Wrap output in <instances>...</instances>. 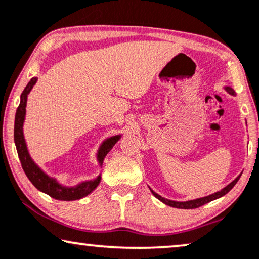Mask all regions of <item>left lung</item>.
Wrapping results in <instances>:
<instances>
[{
	"label": "left lung",
	"mask_w": 259,
	"mask_h": 259,
	"mask_svg": "<svg viewBox=\"0 0 259 259\" xmlns=\"http://www.w3.org/2000/svg\"><path fill=\"white\" fill-rule=\"evenodd\" d=\"M225 90H226L227 92H229L230 95H232V96L236 95V94H234L233 89L229 88V86H226ZM240 175H242V174H240ZM240 175H239V177H237L236 179H234V180H233L232 182H231V184L227 185L225 188H223L222 191L213 193V194L208 195V196H204V198L194 199V200H189V201H173V200L164 199L163 196L158 195L157 193H155L154 191H151V189H150V191H151V193H153V194H154L155 196H156V198H157L158 200H160V201H162V202H163V204L168 205V206H171V207H175V208H182V209L198 208V207H200V206H202V205L207 204V202H209V201H213V200H215V199H218V198H222V196L225 195L226 193H229V192L231 191V189L233 188V186L237 184L238 180H239Z\"/></svg>",
	"instance_id": "left-lung-1"
}]
</instances>
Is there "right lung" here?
Wrapping results in <instances>:
<instances>
[{
	"instance_id": "obj_1",
	"label": "right lung",
	"mask_w": 259,
	"mask_h": 259,
	"mask_svg": "<svg viewBox=\"0 0 259 259\" xmlns=\"http://www.w3.org/2000/svg\"><path fill=\"white\" fill-rule=\"evenodd\" d=\"M37 78H32L30 81L27 84V86L23 90L21 95V101H20V105L16 110L15 115V124H14V141H15V146L17 150V155H19L20 162H21L22 169L25 171L27 178L29 181L36 187L39 191L46 193L53 199L63 200V201H72V200H79L84 196L89 195L92 191L97 188V186L101 182V175H98L95 180H90L81 182L75 186V187H65V186L60 185L55 179L50 178L48 175L44 173L39 167L35 164V162L32 160L30 155L27 149L25 137H23V122H25L26 116V104H27V96L35 85ZM120 139V135L112 136L110 139L105 140L103 144L99 148L97 154V160L99 161V164H103V161L106 156V154L111 150V148L115 146L117 141Z\"/></svg>"
}]
</instances>
